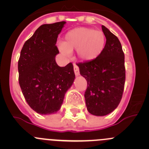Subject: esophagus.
I'll use <instances>...</instances> for the list:
<instances>
[{"mask_svg":"<svg viewBox=\"0 0 149 149\" xmlns=\"http://www.w3.org/2000/svg\"><path fill=\"white\" fill-rule=\"evenodd\" d=\"M73 69H74V72H75V74H76V76H79V74H80V73H79V67L74 64V65H73Z\"/></svg>","mask_w":149,"mask_h":149,"instance_id":"1","label":"esophagus"}]
</instances>
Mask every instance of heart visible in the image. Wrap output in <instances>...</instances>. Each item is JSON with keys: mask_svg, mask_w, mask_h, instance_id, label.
<instances>
[{"mask_svg": "<svg viewBox=\"0 0 149 149\" xmlns=\"http://www.w3.org/2000/svg\"><path fill=\"white\" fill-rule=\"evenodd\" d=\"M105 43L106 37L101 30L78 27L66 33L60 49L65 55L76 50L79 60L84 62H91L102 53Z\"/></svg>", "mask_w": 149, "mask_h": 149, "instance_id": "heart-1", "label": "heart"}]
</instances>
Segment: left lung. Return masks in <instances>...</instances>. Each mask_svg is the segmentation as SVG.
<instances>
[{"label": "left lung", "mask_w": 149, "mask_h": 149, "mask_svg": "<svg viewBox=\"0 0 149 149\" xmlns=\"http://www.w3.org/2000/svg\"><path fill=\"white\" fill-rule=\"evenodd\" d=\"M106 37L102 53L91 62L79 63L80 74L87 81L85 97L87 110L104 116L118 107L125 81V55L118 37L102 26Z\"/></svg>", "instance_id": "1"}]
</instances>
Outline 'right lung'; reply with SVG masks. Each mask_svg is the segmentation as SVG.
<instances>
[{"instance_id": "right-lung-1", "label": "right lung", "mask_w": 149, "mask_h": 149, "mask_svg": "<svg viewBox=\"0 0 149 149\" xmlns=\"http://www.w3.org/2000/svg\"><path fill=\"white\" fill-rule=\"evenodd\" d=\"M65 22L43 24L24 43L18 63L19 81L30 107L41 115L60 110L65 93L76 79L71 63L60 67L58 36Z\"/></svg>"}]
</instances>
